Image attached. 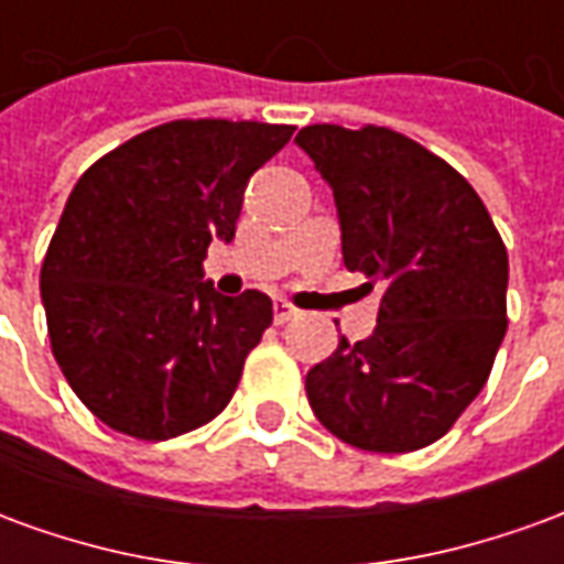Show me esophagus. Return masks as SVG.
<instances>
[{"mask_svg": "<svg viewBox=\"0 0 564 564\" xmlns=\"http://www.w3.org/2000/svg\"><path fill=\"white\" fill-rule=\"evenodd\" d=\"M299 311H295L293 302H286V299H274V323H290Z\"/></svg>", "mask_w": 564, "mask_h": 564, "instance_id": "34e87169", "label": "esophagus"}]
</instances>
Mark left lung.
<instances>
[{
	"instance_id": "8db88e82",
	"label": "left lung",
	"mask_w": 564,
	"mask_h": 564,
	"mask_svg": "<svg viewBox=\"0 0 564 564\" xmlns=\"http://www.w3.org/2000/svg\"><path fill=\"white\" fill-rule=\"evenodd\" d=\"M295 141L335 193L344 265L383 290L371 338H341L307 371V402L344 444L429 447L492 371L508 329V247L474 186L395 129L314 123Z\"/></svg>"
}]
</instances>
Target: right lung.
<instances>
[{"instance_id": "add662e5", "label": "right lung", "mask_w": 564, "mask_h": 564, "mask_svg": "<svg viewBox=\"0 0 564 564\" xmlns=\"http://www.w3.org/2000/svg\"><path fill=\"white\" fill-rule=\"evenodd\" d=\"M257 120H172L80 174L42 262L47 335L93 416L141 441L210 423L274 311L220 295L202 262L232 241L245 186L293 139Z\"/></svg>"}]
</instances>
